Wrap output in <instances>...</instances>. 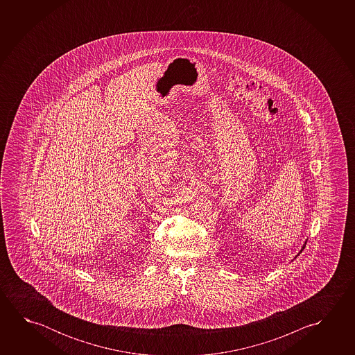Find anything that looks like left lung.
Masks as SVG:
<instances>
[{
  "label": "left lung",
  "instance_id": "left-lung-1",
  "mask_svg": "<svg viewBox=\"0 0 355 355\" xmlns=\"http://www.w3.org/2000/svg\"><path fill=\"white\" fill-rule=\"evenodd\" d=\"M303 249H304V246H303Z\"/></svg>",
  "mask_w": 355,
  "mask_h": 355
}]
</instances>
